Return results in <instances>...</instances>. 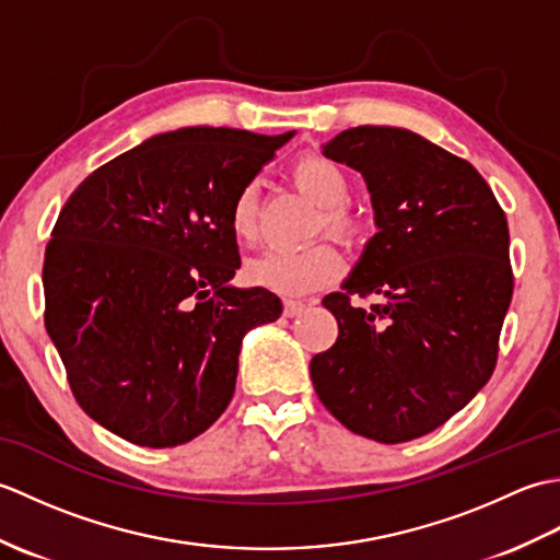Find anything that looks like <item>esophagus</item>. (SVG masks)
<instances>
[{"label": "esophagus", "instance_id": "34e87169", "mask_svg": "<svg viewBox=\"0 0 560 560\" xmlns=\"http://www.w3.org/2000/svg\"><path fill=\"white\" fill-rule=\"evenodd\" d=\"M305 311L303 301H283V315L287 317H295Z\"/></svg>", "mask_w": 560, "mask_h": 560}]
</instances>
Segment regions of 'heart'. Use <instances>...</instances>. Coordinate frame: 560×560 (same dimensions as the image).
<instances>
[{"instance_id":"obj_1","label":"heart","mask_w":560,"mask_h":560,"mask_svg":"<svg viewBox=\"0 0 560 560\" xmlns=\"http://www.w3.org/2000/svg\"><path fill=\"white\" fill-rule=\"evenodd\" d=\"M293 177L303 192L317 207L325 209V225L341 241H353L359 235V219L343 209L349 201V177L335 161L323 156H305L293 165ZM231 229L241 243H255L257 225V197L253 187H245L235 197L231 209ZM341 271V257L329 243H315L307 247H273L255 257L247 265V279L273 293L303 295L327 287Z\"/></svg>"}]
</instances>
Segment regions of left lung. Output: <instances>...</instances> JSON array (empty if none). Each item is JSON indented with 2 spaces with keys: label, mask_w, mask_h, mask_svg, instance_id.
Returning a JSON list of instances; mask_svg holds the SVG:
<instances>
[{
  "label": "left lung",
  "mask_w": 560,
  "mask_h": 560,
  "mask_svg": "<svg viewBox=\"0 0 560 560\" xmlns=\"http://www.w3.org/2000/svg\"><path fill=\"white\" fill-rule=\"evenodd\" d=\"M323 156L363 175L377 233L323 301L337 343L311 361L319 401L377 443L443 425L489 383L513 299L508 221L471 163L404 127H351ZM384 299L371 312L348 293Z\"/></svg>",
  "instance_id": "1"
}]
</instances>
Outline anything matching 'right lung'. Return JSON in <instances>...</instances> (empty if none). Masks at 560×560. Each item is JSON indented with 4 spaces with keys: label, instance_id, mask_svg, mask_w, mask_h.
Masks as SVG:
<instances>
[{
    "label": "right lung",
    "instance_id": "right-lung-1",
    "mask_svg": "<svg viewBox=\"0 0 560 560\" xmlns=\"http://www.w3.org/2000/svg\"><path fill=\"white\" fill-rule=\"evenodd\" d=\"M295 132L183 127L101 165L45 249V329L81 409L141 447L205 433L235 392L249 329L281 301L237 289L231 209Z\"/></svg>",
    "mask_w": 560,
    "mask_h": 560
}]
</instances>
